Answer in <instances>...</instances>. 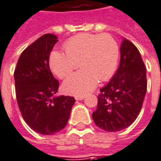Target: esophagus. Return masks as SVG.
<instances>
[{"label":"esophagus","mask_w":161,"mask_h":161,"mask_svg":"<svg viewBox=\"0 0 161 161\" xmlns=\"http://www.w3.org/2000/svg\"><path fill=\"white\" fill-rule=\"evenodd\" d=\"M85 98V96H76V97H75V99H76V100H82V99H84Z\"/></svg>","instance_id":"obj_1"}]
</instances>
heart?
I'll list each match as a JSON object with an SVG mask.
<instances>
[{
	"label": "heart",
	"mask_w": 161,
	"mask_h": 161,
	"mask_svg": "<svg viewBox=\"0 0 161 161\" xmlns=\"http://www.w3.org/2000/svg\"><path fill=\"white\" fill-rule=\"evenodd\" d=\"M65 53L53 51L50 68L60 78L68 76L79 66L82 69L72 74L63 83L67 93L83 96L96 87L98 80L106 81L114 75L119 60V46L111 35L80 33L64 44Z\"/></svg>",
	"instance_id": "heart-1"
}]
</instances>
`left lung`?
I'll use <instances>...</instances> for the list:
<instances>
[{
  "instance_id": "obj_1",
  "label": "left lung",
  "mask_w": 161,
  "mask_h": 161,
  "mask_svg": "<svg viewBox=\"0 0 161 161\" xmlns=\"http://www.w3.org/2000/svg\"><path fill=\"white\" fill-rule=\"evenodd\" d=\"M146 91L145 63L135 45L124 39L117 71L100 89L97 109L92 113L95 124L109 132L130 126L140 113Z\"/></svg>"
}]
</instances>
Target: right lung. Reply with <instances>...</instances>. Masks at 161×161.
<instances>
[{
  "instance_id": "obj_1",
  "label": "right lung",
  "mask_w": 161,
  "mask_h": 161,
  "mask_svg": "<svg viewBox=\"0 0 161 161\" xmlns=\"http://www.w3.org/2000/svg\"><path fill=\"white\" fill-rule=\"evenodd\" d=\"M58 38L47 33L35 40L21 53L14 77L17 104L24 120L41 135H53L68 123L75 99L53 95L59 81L49 68V56Z\"/></svg>"
}]
</instances>
